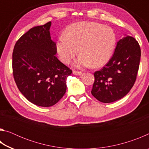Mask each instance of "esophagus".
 <instances>
[{"label": "esophagus", "instance_id": "1", "mask_svg": "<svg viewBox=\"0 0 149 149\" xmlns=\"http://www.w3.org/2000/svg\"><path fill=\"white\" fill-rule=\"evenodd\" d=\"M73 73H74V74L76 75H80L82 74V72H81L76 71V70H74V71H73Z\"/></svg>", "mask_w": 149, "mask_h": 149}]
</instances>
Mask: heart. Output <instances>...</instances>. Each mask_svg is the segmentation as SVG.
Here are the masks:
<instances>
[{
    "instance_id": "b5f03b06",
    "label": "heart",
    "mask_w": 149,
    "mask_h": 149,
    "mask_svg": "<svg viewBox=\"0 0 149 149\" xmlns=\"http://www.w3.org/2000/svg\"><path fill=\"white\" fill-rule=\"evenodd\" d=\"M116 45V35L111 27L95 22H78L70 25L64 35L58 38L57 54L68 64L78 54L77 68L102 66L109 61Z\"/></svg>"
}]
</instances>
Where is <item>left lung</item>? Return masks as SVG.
<instances>
[{
    "label": "left lung",
    "instance_id": "obj_1",
    "mask_svg": "<svg viewBox=\"0 0 149 149\" xmlns=\"http://www.w3.org/2000/svg\"><path fill=\"white\" fill-rule=\"evenodd\" d=\"M140 58L141 48L135 38L126 36L120 39L111 59L94 73L93 97L102 102L110 103L127 95L135 82Z\"/></svg>",
    "mask_w": 149,
    "mask_h": 149
}]
</instances>
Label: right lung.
I'll use <instances>...</instances> for the list:
<instances>
[{
    "instance_id": "right-lung-1",
    "label": "right lung",
    "mask_w": 149,
    "mask_h": 149,
    "mask_svg": "<svg viewBox=\"0 0 149 149\" xmlns=\"http://www.w3.org/2000/svg\"><path fill=\"white\" fill-rule=\"evenodd\" d=\"M51 22L30 29L17 40L12 53L15 82L25 97L37 106L49 107L62 99L72 70L57 58L51 40Z\"/></svg>"
}]
</instances>
